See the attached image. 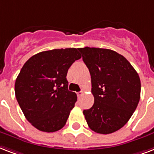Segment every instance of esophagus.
I'll return each mask as SVG.
<instances>
[{
  "mask_svg": "<svg viewBox=\"0 0 154 154\" xmlns=\"http://www.w3.org/2000/svg\"><path fill=\"white\" fill-rule=\"evenodd\" d=\"M82 95H83V91H80V92L77 93V97L78 98H81Z\"/></svg>",
  "mask_w": 154,
  "mask_h": 154,
  "instance_id": "1",
  "label": "esophagus"
}]
</instances>
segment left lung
<instances>
[{"instance_id": "obj_1", "label": "left lung", "mask_w": 154, "mask_h": 154, "mask_svg": "<svg viewBox=\"0 0 154 154\" xmlns=\"http://www.w3.org/2000/svg\"><path fill=\"white\" fill-rule=\"evenodd\" d=\"M91 76L94 103L83 114L94 132L110 134L124 127L140 98L139 75L124 56L110 49L78 48Z\"/></svg>"}]
</instances>
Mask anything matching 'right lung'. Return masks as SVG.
I'll use <instances>...</instances> for the list:
<instances>
[{
  "label": "right lung",
  "instance_id": "right-lung-1",
  "mask_svg": "<svg viewBox=\"0 0 154 154\" xmlns=\"http://www.w3.org/2000/svg\"><path fill=\"white\" fill-rule=\"evenodd\" d=\"M82 58L77 48L54 49L31 56L15 82V96L28 121L39 131L54 132L65 125L77 102L68 90V70Z\"/></svg>",
  "mask_w": 154,
  "mask_h": 154
}]
</instances>
